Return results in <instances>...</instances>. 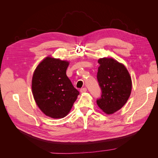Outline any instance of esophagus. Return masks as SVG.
Here are the masks:
<instances>
[{
  "mask_svg": "<svg viewBox=\"0 0 158 158\" xmlns=\"http://www.w3.org/2000/svg\"><path fill=\"white\" fill-rule=\"evenodd\" d=\"M87 92V88H83L80 89V92L81 93H85Z\"/></svg>",
  "mask_w": 158,
  "mask_h": 158,
  "instance_id": "1",
  "label": "esophagus"
}]
</instances>
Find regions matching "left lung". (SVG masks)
Segmentation results:
<instances>
[{
    "instance_id": "obj_1",
    "label": "left lung",
    "mask_w": 158,
    "mask_h": 158,
    "mask_svg": "<svg viewBox=\"0 0 158 158\" xmlns=\"http://www.w3.org/2000/svg\"><path fill=\"white\" fill-rule=\"evenodd\" d=\"M98 63L97 79L102 95L97 104L103 112L112 114L127 103L131 93V78L125 66L113 59H100Z\"/></svg>"
}]
</instances>
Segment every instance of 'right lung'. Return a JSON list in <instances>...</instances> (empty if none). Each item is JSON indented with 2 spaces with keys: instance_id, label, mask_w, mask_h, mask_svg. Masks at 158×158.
Returning a JSON list of instances; mask_svg holds the SVG:
<instances>
[{
  "instance_id": "obj_1",
  "label": "right lung",
  "mask_w": 158,
  "mask_h": 158,
  "mask_svg": "<svg viewBox=\"0 0 158 158\" xmlns=\"http://www.w3.org/2000/svg\"><path fill=\"white\" fill-rule=\"evenodd\" d=\"M69 63L47 57L32 78V92L37 106L51 118H63L70 111L79 92L66 76Z\"/></svg>"
}]
</instances>
